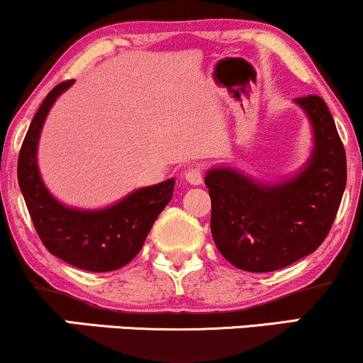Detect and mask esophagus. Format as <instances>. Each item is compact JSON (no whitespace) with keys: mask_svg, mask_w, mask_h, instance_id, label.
<instances>
[{"mask_svg":"<svg viewBox=\"0 0 363 363\" xmlns=\"http://www.w3.org/2000/svg\"><path fill=\"white\" fill-rule=\"evenodd\" d=\"M184 179H186V182H189V184H193V186L203 184V170L199 167H193V169L186 170Z\"/></svg>","mask_w":363,"mask_h":363,"instance_id":"obj_1","label":"esophagus"}]
</instances>
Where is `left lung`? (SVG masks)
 Wrapping results in <instances>:
<instances>
[{
  "label": "left lung",
  "mask_w": 363,
  "mask_h": 363,
  "mask_svg": "<svg viewBox=\"0 0 363 363\" xmlns=\"http://www.w3.org/2000/svg\"><path fill=\"white\" fill-rule=\"evenodd\" d=\"M295 104L314 133L312 155L297 176L264 184L230 167L206 172L216 249L244 272H274L314 252L343 198L347 155L326 102L307 95Z\"/></svg>",
  "instance_id": "1"
}]
</instances>
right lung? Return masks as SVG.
<instances>
[{
	"label": "right lung",
	"instance_id": "obj_1",
	"mask_svg": "<svg viewBox=\"0 0 363 363\" xmlns=\"http://www.w3.org/2000/svg\"><path fill=\"white\" fill-rule=\"evenodd\" d=\"M73 83L68 80L54 86L32 119L18 155V186L49 252L85 272H114L141 251L153 222L172 199L176 179L133 191L102 210H78L57 201L40 177L37 145L52 104Z\"/></svg>",
	"mask_w": 363,
	"mask_h": 363
}]
</instances>
